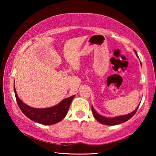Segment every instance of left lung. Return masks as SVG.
Wrapping results in <instances>:
<instances>
[{"instance_id":"1","label":"left lung","mask_w":156,"mask_h":156,"mask_svg":"<svg viewBox=\"0 0 156 156\" xmlns=\"http://www.w3.org/2000/svg\"><path fill=\"white\" fill-rule=\"evenodd\" d=\"M135 51L137 57H138L137 52L136 51ZM139 105L136 107V109L134 110L133 112H131L126 115L116 116V117H114V118H107V117H105V116H102V115H100L99 113H98L96 111H95L93 106H91V110H92V113H93L94 118H96V119L100 123L105 125H119V124L125 122L126 121L129 120L131 118L133 117L134 114L136 113V112H137V110H138Z\"/></svg>"}]
</instances>
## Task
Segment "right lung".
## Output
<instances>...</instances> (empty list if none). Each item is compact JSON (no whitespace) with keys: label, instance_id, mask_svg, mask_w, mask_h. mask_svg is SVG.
Returning a JSON list of instances; mask_svg holds the SVG:
<instances>
[{"label":"right lung","instance_id":"right-lung-1","mask_svg":"<svg viewBox=\"0 0 156 156\" xmlns=\"http://www.w3.org/2000/svg\"><path fill=\"white\" fill-rule=\"evenodd\" d=\"M14 90L16 99L21 112L30 120L41 125H54V124L60 122L63 118H65L66 115L67 114L72 101L75 96V95H73L67 98L63 99L60 103L54 107L37 109V108L28 106L18 98L14 85Z\"/></svg>","mask_w":156,"mask_h":156}]
</instances>
